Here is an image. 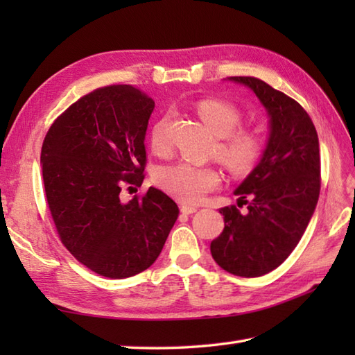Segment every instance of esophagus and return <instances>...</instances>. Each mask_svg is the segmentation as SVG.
Returning <instances> with one entry per match:
<instances>
[{
	"label": "esophagus",
	"instance_id": "esophagus-1",
	"mask_svg": "<svg viewBox=\"0 0 355 355\" xmlns=\"http://www.w3.org/2000/svg\"><path fill=\"white\" fill-rule=\"evenodd\" d=\"M198 210L197 206H191V205H183L182 206V214L184 215H191V214H195Z\"/></svg>",
	"mask_w": 355,
	"mask_h": 355
}]
</instances>
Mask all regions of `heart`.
<instances>
[{
	"mask_svg": "<svg viewBox=\"0 0 355 355\" xmlns=\"http://www.w3.org/2000/svg\"><path fill=\"white\" fill-rule=\"evenodd\" d=\"M197 114L220 137L216 157L233 175H245L256 168L263 154V137L256 128L238 126L241 111L235 105L220 99H205L197 103ZM166 125L168 120L162 119L150 130L149 143L157 154L168 150ZM155 180L162 189L180 201L198 202L221 184V173L214 166L180 162L158 169Z\"/></svg>",
	"mask_w": 355,
	"mask_h": 355,
	"instance_id": "obj_1",
	"label": "heart"
}]
</instances>
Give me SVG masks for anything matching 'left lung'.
Here are the masks:
<instances>
[{
    "instance_id": "8db88e82",
    "label": "left lung",
    "mask_w": 355,
    "mask_h": 355,
    "mask_svg": "<svg viewBox=\"0 0 355 355\" xmlns=\"http://www.w3.org/2000/svg\"><path fill=\"white\" fill-rule=\"evenodd\" d=\"M253 89L270 116V137L259 164L235 195L248 205L220 209L224 230L210 243L223 270L258 277L277 268L296 248L320 193L319 139L308 112L291 97L252 76L229 78Z\"/></svg>"
}]
</instances>
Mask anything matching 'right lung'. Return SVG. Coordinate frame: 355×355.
Segmentation results:
<instances>
[{
  "mask_svg": "<svg viewBox=\"0 0 355 355\" xmlns=\"http://www.w3.org/2000/svg\"><path fill=\"white\" fill-rule=\"evenodd\" d=\"M155 103L132 85H108L59 116L41 150L45 198L56 232L94 273L125 279L149 268L178 218V206L149 187L120 200L145 178V134Z\"/></svg>",
  "mask_w": 355,
  "mask_h": 355,
  "instance_id": "obj_1",
  "label": "right lung"
}]
</instances>
